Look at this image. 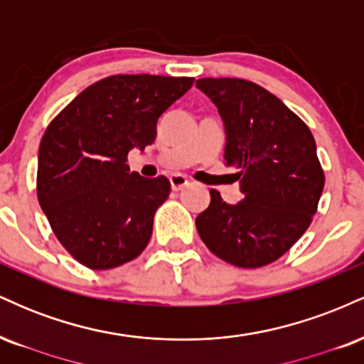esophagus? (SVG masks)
<instances>
[{
	"label": "esophagus",
	"instance_id": "34e87169",
	"mask_svg": "<svg viewBox=\"0 0 364 364\" xmlns=\"http://www.w3.org/2000/svg\"><path fill=\"white\" fill-rule=\"evenodd\" d=\"M169 181H171V188H173L174 191L183 190V188L190 185V181H188V179L183 176V174H173V176L169 178Z\"/></svg>",
	"mask_w": 364,
	"mask_h": 364
}]
</instances>
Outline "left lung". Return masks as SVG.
<instances>
[{
  "label": "left lung",
  "instance_id": "8db88e82",
  "mask_svg": "<svg viewBox=\"0 0 364 364\" xmlns=\"http://www.w3.org/2000/svg\"><path fill=\"white\" fill-rule=\"evenodd\" d=\"M225 129L224 164L235 168L243 200L210 205L195 224L212 253L231 265L258 269L281 258L315 215L325 176L310 128L281 99L241 78H200Z\"/></svg>",
  "mask_w": 364,
  "mask_h": 364
}]
</instances>
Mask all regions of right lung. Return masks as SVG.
<instances>
[{"label":"right lung","instance_id":"right-lung-1","mask_svg":"<svg viewBox=\"0 0 364 364\" xmlns=\"http://www.w3.org/2000/svg\"><path fill=\"white\" fill-rule=\"evenodd\" d=\"M190 77L112 75L80 92L46 129L37 198L54 235L92 270L144 252L168 178L129 173L128 152L156 140L157 121L193 85Z\"/></svg>","mask_w":364,"mask_h":364}]
</instances>
